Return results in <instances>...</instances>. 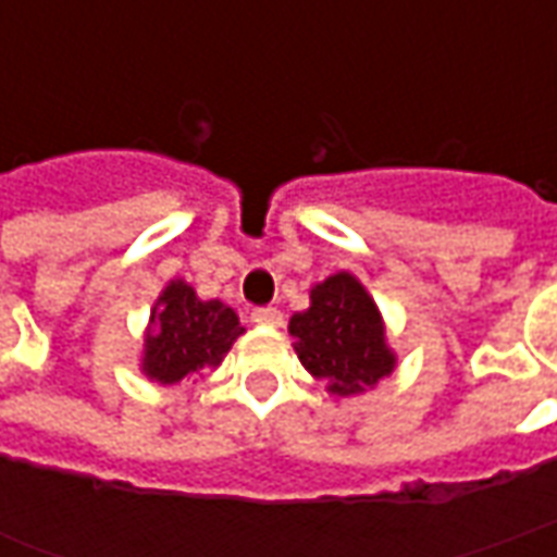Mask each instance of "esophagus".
I'll list each match as a JSON object with an SVG mask.
<instances>
[{
    "label": "esophagus",
    "instance_id": "esophagus-1",
    "mask_svg": "<svg viewBox=\"0 0 557 557\" xmlns=\"http://www.w3.org/2000/svg\"><path fill=\"white\" fill-rule=\"evenodd\" d=\"M256 325H268V327H280L283 325V313H280L277 307H256L253 313H250Z\"/></svg>",
    "mask_w": 557,
    "mask_h": 557
}]
</instances>
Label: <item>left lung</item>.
<instances>
[{"label": "left lung", "instance_id": "8db88e82", "mask_svg": "<svg viewBox=\"0 0 557 557\" xmlns=\"http://www.w3.org/2000/svg\"><path fill=\"white\" fill-rule=\"evenodd\" d=\"M289 334L304 370L322 379L331 394L351 397L394 373L379 307L349 271L331 274L310 289V307L289 319Z\"/></svg>", "mask_w": 557, "mask_h": 557}]
</instances>
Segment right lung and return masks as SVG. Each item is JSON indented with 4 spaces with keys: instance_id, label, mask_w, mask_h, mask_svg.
Listing matches in <instances>:
<instances>
[{
    "instance_id": "obj_1",
    "label": "right lung",
    "mask_w": 557,
    "mask_h": 557,
    "mask_svg": "<svg viewBox=\"0 0 557 557\" xmlns=\"http://www.w3.org/2000/svg\"><path fill=\"white\" fill-rule=\"evenodd\" d=\"M244 327L223 301H199L194 286L172 280L151 310L143 349V373L160 385H175L202 367H218Z\"/></svg>"
}]
</instances>
